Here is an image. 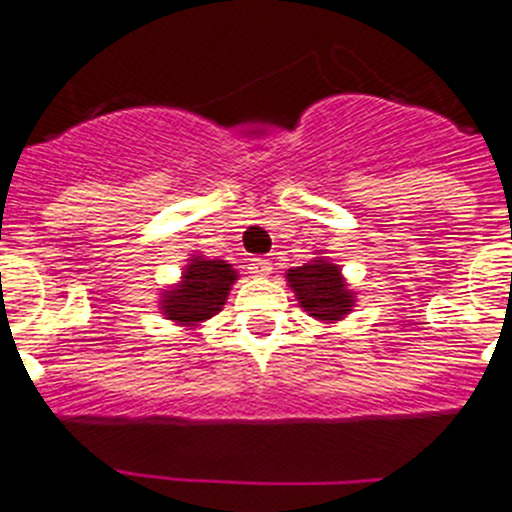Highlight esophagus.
<instances>
[{
  "label": "esophagus",
  "mask_w": 512,
  "mask_h": 512,
  "mask_svg": "<svg viewBox=\"0 0 512 512\" xmlns=\"http://www.w3.org/2000/svg\"><path fill=\"white\" fill-rule=\"evenodd\" d=\"M248 271H251L256 279H266V276L271 274V261L269 259H251V264H248Z\"/></svg>",
  "instance_id": "1"
}]
</instances>
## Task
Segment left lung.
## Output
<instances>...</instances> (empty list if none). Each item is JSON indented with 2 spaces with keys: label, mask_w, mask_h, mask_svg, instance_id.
<instances>
[{
  "label": "left lung",
  "mask_w": 512,
  "mask_h": 512,
  "mask_svg": "<svg viewBox=\"0 0 512 512\" xmlns=\"http://www.w3.org/2000/svg\"><path fill=\"white\" fill-rule=\"evenodd\" d=\"M286 281L306 314L324 324H334L352 311L354 291H349L342 269L332 261L314 259L309 264L289 269Z\"/></svg>",
  "instance_id": "obj_1"
}]
</instances>
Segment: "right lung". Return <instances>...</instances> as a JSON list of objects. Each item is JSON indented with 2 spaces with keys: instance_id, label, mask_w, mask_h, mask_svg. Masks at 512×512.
I'll use <instances>...</instances> for the list:
<instances>
[{
  "instance_id": "obj_1",
  "label": "right lung",
  "mask_w": 512,
  "mask_h": 512,
  "mask_svg": "<svg viewBox=\"0 0 512 512\" xmlns=\"http://www.w3.org/2000/svg\"><path fill=\"white\" fill-rule=\"evenodd\" d=\"M236 279L238 271H233L226 261H208L196 256L183 269L180 284H175V289L163 291L160 309H163L165 319L175 321V324L198 326L223 309Z\"/></svg>"
}]
</instances>
